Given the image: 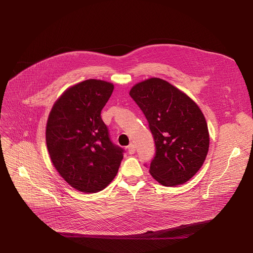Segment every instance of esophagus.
I'll use <instances>...</instances> for the list:
<instances>
[{
	"instance_id": "34e87169",
	"label": "esophagus",
	"mask_w": 253,
	"mask_h": 253,
	"mask_svg": "<svg viewBox=\"0 0 253 253\" xmlns=\"http://www.w3.org/2000/svg\"><path fill=\"white\" fill-rule=\"evenodd\" d=\"M128 153H129L130 155H133V154L135 153V145H134L133 143H130V144L128 145Z\"/></svg>"
}]
</instances>
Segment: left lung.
Here are the masks:
<instances>
[{
	"instance_id": "8db88e82",
	"label": "left lung",
	"mask_w": 253,
	"mask_h": 253,
	"mask_svg": "<svg viewBox=\"0 0 253 253\" xmlns=\"http://www.w3.org/2000/svg\"><path fill=\"white\" fill-rule=\"evenodd\" d=\"M129 94L147 118L155 140L150 173L165 187L187 182L202 167L209 149L203 113L187 94L159 78L134 85Z\"/></svg>"
}]
</instances>
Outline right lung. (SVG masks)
<instances>
[{"label": "right lung", "instance_id": "add662e5", "mask_svg": "<svg viewBox=\"0 0 253 253\" xmlns=\"http://www.w3.org/2000/svg\"><path fill=\"white\" fill-rule=\"evenodd\" d=\"M114 90L112 83L89 79L72 86L49 114L46 143L51 161L74 189L91 194L115 178L124 150L114 144L101 110Z\"/></svg>", "mask_w": 253, "mask_h": 253}]
</instances>
